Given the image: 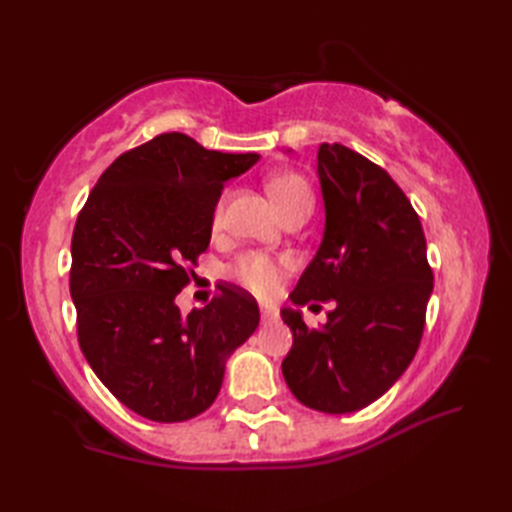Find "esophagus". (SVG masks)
<instances>
[{"instance_id": "34e87169", "label": "esophagus", "mask_w": 512, "mask_h": 512, "mask_svg": "<svg viewBox=\"0 0 512 512\" xmlns=\"http://www.w3.org/2000/svg\"><path fill=\"white\" fill-rule=\"evenodd\" d=\"M259 312H262V321L264 323H270V321L277 319V310L273 306H262V308H259Z\"/></svg>"}]
</instances>
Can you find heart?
<instances>
[{
	"instance_id": "b5f03b06",
	"label": "heart",
	"mask_w": 512,
	"mask_h": 512,
	"mask_svg": "<svg viewBox=\"0 0 512 512\" xmlns=\"http://www.w3.org/2000/svg\"><path fill=\"white\" fill-rule=\"evenodd\" d=\"M268 191L273 195L275 204L279 206L281 215L290 213L297 206H312V191L308 182L303 180L299 173H279V176L270 178ZM222 209L215 211V224L220 222ZM286 262L284 259L268 257L264 253H248L242 259H237L231 275L246 286L248 290L257 292V295H273L279 286V279L284 275Z\"/></svg>"
}]
</instances>
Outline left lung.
Here are the masks:
<instances>
[{"instance_id":"obj_1","label":"left lung","mask_w":512,"mask_h":512,"mask_svg":"<svg viewBox=\"0 0 512 512\" xmlns=\"http://www.w3.org/2000/svg\"><path fill=\"white\" fill-rule=\"evenodd\" d=\"M317 176L323 239L290 301L336 306L314 330L301 310H281L292 330L281 372L301 405L352 413L383 396L416 356L433 273L420 217L385 169L323 143Z\"/></svg>"}]
</instances>
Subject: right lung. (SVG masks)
Listing matches in <instances>:
<instances>
[{
  "mask_svg": "<svg viewBox=\"0 0 512 512\" xmlns=\"http://www.w3.org/2000/svg\"><path fill=\"white\" fill-rule=\"evenodd\" d=\"M257 160L160 134L118 156L76 217L70 295L81 352L147 420L184 422L209 409L228 356L257 330V301L237 286H220L187 317L176 306L189 284L184 262L209 248L224 182Z\"/></svg>",
  "mask_w": 512,
  "mask_h": 512,
  "instance_id": "add662e5",
  "label": "right lung"
}]
</instances>
